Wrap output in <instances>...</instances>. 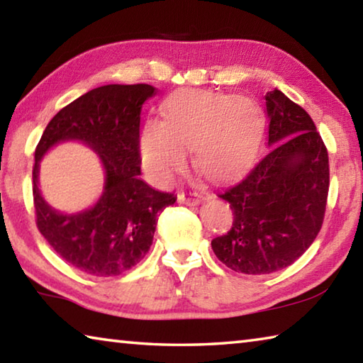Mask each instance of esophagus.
<instances>
[{"label":"esophagus","instance_id":"obj_1","mask_svg":"<svg viewBox=\"0 0 363 363\" xmlns=\"http://www.w3.org/2000/svg\"><path fill=\"white\" fill-rule=\"evenodd\" d=\"M177 200H179V203H182V205L195 206V205H199L201 200H203V196L196 192H181L179 195H177Z\"/></svg>","mask_w":363,"mask_h":363}]
</instances>
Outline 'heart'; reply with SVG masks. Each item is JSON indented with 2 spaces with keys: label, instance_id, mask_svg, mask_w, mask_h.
Returning <instances> with one entry per match:
<instances>
[{
  "label": "heart",
  "instance_id": "1",
  "mask_svg": "<svg viewBox=\"0 0 363 363\" xmlns=\"http://www.w3.org/2000/svg\"><path fill=\"white\" fill-rule=\"evenodd\" d=\"M164 120H149L140 134V155L153 181L167 184L187 163L211 181H224L248 167L264 133V113L247 97L205 89H181L163 104Z\"/></svg>",
  "mask_w": 363,
  "mask_h": 363
}]
</instances>
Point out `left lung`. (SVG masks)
Wrapping results in <instances>:
<instances>
[{
	"instance_id": "obj_1",
	"label": "left lung",
	"mask_w": 363,
	"mask_h": 363,
	"mask_svg": "<svg viewBox=\"0 0 363 363\" xmlns=\"http://www.w3.org/2000/svg\"><path fill=\"white\" fill-rule=\"evenodd\" d=\"M266 107L272 149L218 195L233 223L211 240L220 262L250 275L277 272L304 255L322 229L330 187L328 152L309 113L279 89L266 94Z\"/></svg>"
}]
</instances>
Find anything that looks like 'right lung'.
Returning a JSON list of instances; mask_svg holds the SVG:
<instances>
[{
    "instance_id": "add662e5",
    "label": "right lung",
    "mask_w": 363,
    "mask_h": 363,
    "mask_svg": "<svg viewBox=\"0 0 363 363\" xmlns=\"http://www.w3.org/2000/svg\"><path fill=\"white\" fill-rule=\"evenodd\" d=\"M155 93L150 84L91 89L54 115L35 149L36 227L62 259L94 277H112L136 266L150 248L158 213L176 201L173 194L152 189L139 177L140 108ZM62 140L89 145L106 169L100 201L77 215L54 211L38 189L39 160Z\"/></svg>"
}]
</instances>
